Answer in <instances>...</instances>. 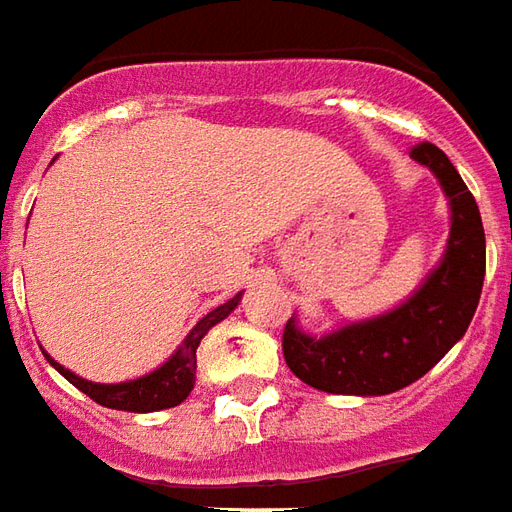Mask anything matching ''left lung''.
Here are the masks:
<instances>
[{"instance_id": "obj_1", "label": "left lung", "mask_w": 512, "mask_h": 512, "mask_svg": "<svg viewBox=\"0 0 512 512\" xmlns=\"http://www.w3.org/2000/svg\"><path fill=\"white\" fill-rule=\"evenodd\" d=\"M410 157L430 169L449 202V238L438 266L416 291L380 316L310 335L296 316L285 324L282 352L310 388L343 396H385L413 385L463 335L480 305L485 280V230L463 177L435 144Z\"/></svg>"}]
</instances>
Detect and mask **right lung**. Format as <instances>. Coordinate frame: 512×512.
<instances>
[{"label":"right lung","mask_w":512,"mask_h":512,"mask_svg":"<svg viewBox=\"0 0 512 512\" xmlns=\"http://www.w3.org/2000/svg\"><path fill=\"white\" fill-rule=\"evenodd\" d=\"M244 291L235 293L230 302H224L216 310H210L205 318L196 321V327L185 338L182 343L174 349V355L157 366L155 371H149L144 377H135V380L127 382H91L74 374L66 366H60L55 357L46 355V360L66 377V380L80 388L85 396H91L94 402H99L102 407H110V410H127V413H155V410H166V407H177L180 402L188 399V393L194 391L196 382V349L199 343L205 338L207 332L213 330L219 321L230 316L232 310L238 307Z\"/></svg>","instance_id":"right-lung-1"}]
</instances>
